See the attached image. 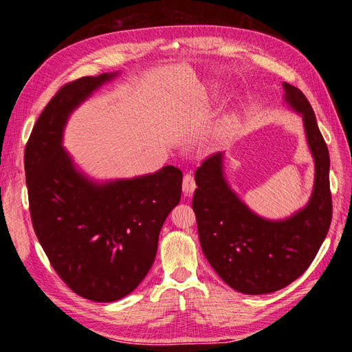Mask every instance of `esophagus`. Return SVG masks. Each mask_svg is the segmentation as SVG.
<instances>
[{
  "label": "esophagus",
  "instance_id": "34e87169",
  "mask_svg": "<svg viewBox=\"0 0 352 352\" xmlns=\"http://www.w3.org/2000/svg\"><path fill=\"white\" fill-rule=\"evenodd\" d=\"M195 188H197V185H195V179H194V176L192 175H186L185 177H184V184H182V190H184V194L186 195V197H190L194 194V190H195Z\"/></svg>",
  "mask_w": 352,
  "mask_h": 352
}]
</instances>
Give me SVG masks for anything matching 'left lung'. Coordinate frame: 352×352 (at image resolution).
<instances>
[{
  "instance_id": "left-lung-1",
  "label": "left lung",
  "mask_w": 352,
  "mask_h": 352,
  "mask_svg": "<svg viewBox=\"0 0 352 352\" xmlns=\"http://www.w3.org/2000/svg\"><path fill=\"white\" fill-rule=\"evenodd\" d=\"M286 107L302 117L314 160V185L307 204L285 219H265L232 189L225 153L207 158L195 172L192 208L202 252L232 289L247 295L279 291L308 269L332 220L329 150L305 95L283 82Z\"/></svg>"
}]
</instances>
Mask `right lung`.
Returning <instances> with one entry per match:
<instances>
[{
  "instance_id": "obj_1",
  "label": "right lung",
  "mask_w": 352,
  "mask_h": 352,
  "mask_svg": "<svg viewBox=\"0 0 352 352\" xmlns=\"http://www.w3.org/2000/svg\"><path fill=\"white\" fill-rule=\"evenodd\" d=\"M120 72L63 87L41 113L25 150L32 225L73 292L113 302L135 291L154 263L158 235L180 201L182 172L164 166L129 179H94L63 146L72 113Z\"/></svg>"
}]
</instances>
